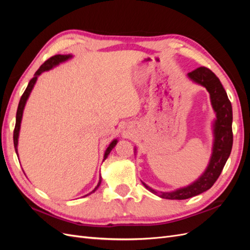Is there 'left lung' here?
<instances>
[{"instance_id": "1", "label": "left lung", "mask_w": 250, "mask_h": 250, "mask_svg": "<svg viewBox=\"0 0 250 250\" xmlns=\"http://www.w3.org/2000/svg\"><path fill=\"white\" fill-rule=\"evenodd\" d=\"M188 77L195 83L207 88L210 96L211 106L216 112L214 122L213 153L208 168L202 175L186 188L173 192H157L143 183L148 191L164 199L183 200L194 197L213 187L226 164L232 148V108L223 85L216 75L208 67L200 66L188 74Z\"/></svg>"}]
</instances>
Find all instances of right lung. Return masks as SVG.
Here are the masks:
<instances>
[{"label":"right lung","mask_w":250,"mask_h":250,"mask_svg":"<svg viewBox=\"0 0 250 250\" xmlns=\"http://www.w3.org/2000/svg\"><path fill=\"white\" fill-rule=\"evenodd\" d=\"M73 56L72 55H55V56H52L51 58H49L47 62H44L39 70L36 71V73L34 74V77L29 81V84L27 86V88L25 89L24 94H22V96L21 97V100H20V103H19V107H18V110H17V121H16V127H14V131H13V144H14V149H16V152L18 154V143H19V134H20V129H21V118H22V111H24V108H25V105H26V102L28 100V98L30 96V93H31V90L35 84V82L37 80V77L40 76V75L42 73V72H46V71H49L51 69H53V67L58 65L59 63H62L63 62H66L67 59L72 58ZM118 143V140H113L110 144L109 146L107 147L106 151H105L104 153V160L108 156V154L110 153V151L113 149V147H115L117 145ZM19 155V154H18ZM101 180H102V177L100 175V178H99V183H98L97 187L94 188V190L90 192L89 194L94 193L98 188H99L100 184H101ZM87 194V195H89ZM85 195V196H87Z\"/></svg>","instance_id":"right-lung-1"}]
</instances>
